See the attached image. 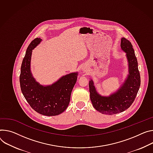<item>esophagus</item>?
I'll use <instances>...</instances> for the list:
<instances>
[{
  "mask_svg": "<svg viewBox=\"0 0 153 153\" xmlns=\"http://www.w3.org/2000/svg\"><path fill=\"white\" fill-rule=\"evenodd\" d=\"M87 70H88V68H87V66L83 67V68H82V71H86Z\"/></svg>",
  "mask_w": 153,
  "mask_h": 153,
  "instance_id": "34e87169",
  "label": "esophagus"
}]
</instances>
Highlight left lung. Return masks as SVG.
Instances as JSON below:
<instances>
[{"mask_svg":"<svg viewBox=\"0 0 153 153\" xmlns=\"http://www.w3.org/2000/svg\"><path fill=\"white\" fill-rule=\"evenodd\" d=\"M121 48L126 52L129 62V74L120 89L108 97L101 96L97 93L92 80L89 82L90 100L94 108L100 112L114 115L123 112L134 102L140 86V76L138 62L132 45L129 40L123 38Z\"/></svg>","mask_w":153,"mask_h":153,"instance_id":"1","label":"left lung"}]
</instances>
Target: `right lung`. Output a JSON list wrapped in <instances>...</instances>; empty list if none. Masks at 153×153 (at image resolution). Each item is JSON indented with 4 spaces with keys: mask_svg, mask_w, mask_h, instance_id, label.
<instances>
[{
    "mask_svg": "<svg viewBox=\"0 0 153 153\" xmlns=\"http://www.w3.org/2000/svg\"><path fill=\"white\" fill-rule=\"evenodd\" d=\"M41 41L38 38L34 39L27 49L21 68V89L27 102L36 112L46 116L58 115L69 105L77 74L66 75L51 86L39 85L32 76L30 66L32 49Z\"/></svg>",
    "mask_w": 153,
    "mask_h": 153,
    "instance_id": "1",
    "label": "right lung"
}]
</instances>
